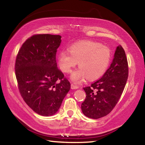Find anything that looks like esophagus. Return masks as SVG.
<instances>
[{"label": "esophagus", "instance_id": "esophagus-1", "mask_svg": "<svg viewBox=\"0 0 145 145\" xmlns=\"http://www.w3.org/2000/svg\"><path fill=\"white\" fill-rule=\"evenodd\" d=\"M71 88H72V89H78V87L77 86H75L74 84H71Z\"/></svg>", "mask_w": 145, "mask_h": 145}]
</instances>
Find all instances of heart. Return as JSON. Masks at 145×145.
Returning <instances> with one entry per match:
<instances>
[{
	"label": "heart",
	"mask_w": 145,
	"mask_h": 145,
	"mask_svg": "<svg viewBox=\"0 0 145 145\" xmlns=\"http://www.w3.org/2000/svg\"><path fill=\"white\" fill-rule=\"evenodd\" d=\"M69 52L58 54L59 67L65 73H70L78 63V69L71 75V79L80 84L86 79L97 80L106 72L111 59V51L107 46L95 41H84L75 43L69 47Z\"/></svg>",
	"instance_id": "b5f03b06"
}]
</instances>
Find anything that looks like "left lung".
Returning a JSON list of instances; mask_svg holds the SVG:
<instances>
[{"instance_id":"1","label":"left lung","mask_w":145,"mask_h":145,"mask_svg":"<svg viewBox=\"0 0 145 145\" xmlns=\"http://www.w3.org/2000/svg\"><path fill=\"white\" fill-rule=\"evenodd\" d=\"M129 68L125 52L121 45L116 47L110 67L101 78L84 88L86 97L81 105L86 116L99 119L113 109L121 97L128 78Z\"/></svg>"}]
</instances>
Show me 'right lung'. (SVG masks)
<instances>
[{
	"instance_id": "right-lung-1",
	"label": "right lung",
	"mask_w": 145,
	"mask_h": 145,
	"mask_svg": "<svg viewBox=\"0 0 145 145\" xmlns=\"http://www.w3.org/2000/svg\"><path fill=\"white\" fill-rule=\"evenodd\" d=\"M61 36L36 34L21 46L15 63L20 93L25 103L44 116L55 114L70 89V83L58 69L56 56Z\"/></svg>"
}]
</instances>
